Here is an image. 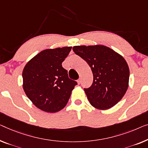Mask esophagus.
Returning <instances> with one entry per match:
<instances>
[{
    "label": "esophagus",
    "mask_w": 148,
    "mask_h": 148,
    "mask_svg": "<svg viewBox=\"0 0 148 148\" xmlns=\"http://www.w3.org/2000/svg\"><path fill=\"white\" fill-rule=\"evenodd\" d=\"M77 83H78V84H80V83H81V80H80V79H79L78 80H77Z\"/></svg>",
    "instance_id": "obj_1"
}]
</instances>
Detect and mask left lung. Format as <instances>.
Here are the masks:
<instances>
[{
	"instance_id": "8db88e82",
	"label": "left lung",
	"mask_w": 148,
	"mask_h": 148,
	"mask_svg": "<svg viewBox=\"0 0 148 148\" xmlns=\"http://www.w3.org/2000/svg\"><path fill=\"white\" fill-rule=\"evenodd\" d=\"M73 50L88 63L93 73V83L84 88L91 106L99 110L115 106L128 87L130 70L125 60L103 45L75 46Z\"/></svg>"
}]
</instances>
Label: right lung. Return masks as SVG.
<instances>
[{
  "instance_id": "right-lung-1",
  "label": "right lung",
  "mask_w": 148,
  "mask_h": 148,
  "mask_svg": "<svg viewBox=\"0 0 148 148\" xmlns=\"http://www.w3.org/2000/svg\"><path fill=\"white\" fill-rule=\"evenodd\" d=\"M71 47L46 49L34 57L23 71V89L38 109L57 112L65 108L77 81L69 78L62 67Z\"/></svg>"
}]
</instances>
